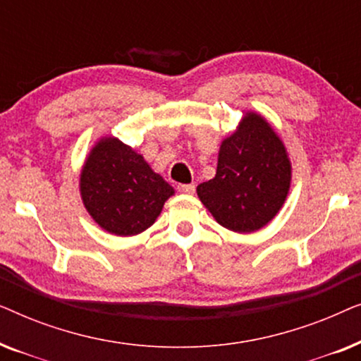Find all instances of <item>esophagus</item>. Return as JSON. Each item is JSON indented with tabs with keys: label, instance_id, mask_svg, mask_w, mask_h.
I'll return each mask as SVG.
<instances>
[{
	"label": "esophagus",
	"instance_id": "1",
	"mask_svg": "<svg viewBox=\"0 0 361 361\" xmlns=\"http://www.w3.org/2000/svg\"><path fill=\"white\" fill-rule=\"evenodd\" d=\"M177 190L182 192V194H194L195 185H192V184H179V185H177Z\"/></svg>",
	"mask_w": 361,
	"mask_h": 361
}]
</instances>
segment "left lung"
<instances>
[{"label":"left lung","instance_id":"1","mask_svg":"<svg viewBox=\"0 0 361 361\" xmlns=\"http://www.w3.org/2000/svg\"><path fill=\"white\" fill-rule=\"evenodd\" d=\"M290 187L288 151L258 113L248 111L220 145L214 179L197 195L221 226L236 233L263 228L283 207Z\"/></svg>","mask_w":361,"mask_h":361}]
</instances>
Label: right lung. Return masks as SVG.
I'll return each mask as SVG.
<instances>
[{
    "instance_id": "1",
    "label": "right lung",
    "mask_w": 361,
    "mask_h": 361,
    "mask_svg": "<svg viewBox=\"0 0 361 361\" xmlns=\"http://www.w3.org/2000/svg\"><path fill=\"white\" fill-rule=\"evenodd\" d=\"M80 195L108 233L133 236L154 224L174 189L118 137H102L80 172Z\"/></svg>"
}]
</instances>
